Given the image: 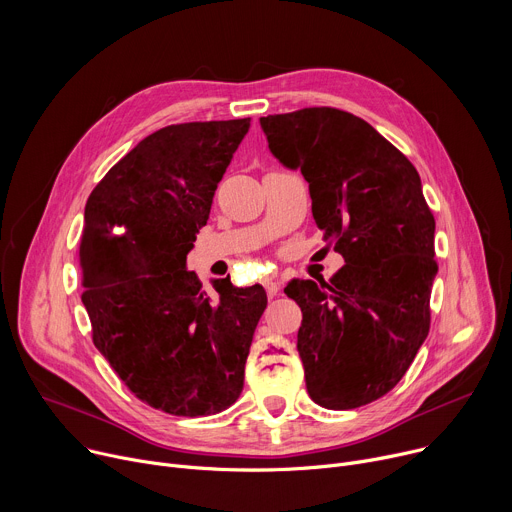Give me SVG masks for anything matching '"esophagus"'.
I'll list each match as a JSON object with an SVG mask.
<instances>
[{"instance_id":"obj_1","label":"esophagus","mask_w":512,"mask_h":512,"mask_svg":"<svg viewBox=\"0 0 512 512\" xmlns=\"http://www.w3.org/2000/svg\"><path fill=\"white\" fill-rule=\"evenodd\" d=\"M265 291H267V296L269 298H275L277 296V291H279V285L273 281V279H265Z\"/></svg>"}]
</instances>
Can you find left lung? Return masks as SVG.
Wrapping results in <instances>:
<instances>
[{"mask_svg": "<svg viewBox=\"0 0 512 512\" xmlns=\"http://www.w3.org/2000/svg\"><path fill=\"white\" fill-rule=\"evenodd\" d=\"M269 152L310 186L326 243L346 265L330 283L294 279L306 389L326 409L389 393L429 332L435 221L413 164L373 125L332 107L259 119Z\"/></svg>", "mask_w": 512, "mask_h": 512, "instance_id": "obj_1", "label": "left lung"}]
</instances>
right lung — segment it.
Wrapping results in <instances>:
<instances>
[{"label": "right lung", "instance_id": "add662e5", "mask_svg": "<svg viewBox=\"0 0 512 512\" xmlns=\"http://www.w3.org/2000/svg\"><path fill=\"white\" fill-rule=\"evenodd\" d=\"M251 119L196 121L141 139L91 192L79 251L93 342L127 389L154 409L202 417L231 407L265 289L212 279L186 255Z\"/></svg>", "mask_w": 512, "mask_h": 512}]
</instances>
